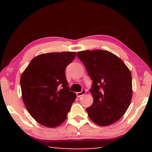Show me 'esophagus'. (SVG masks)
<instances>
[{"label": "esophagus", "mask_w": 152, "mask_h": 152, "mask_svg": "<svg viewBox=\"0 0 152 152\" xmlns=\"http://www.w3.org/2000/svg\"><path fill=\"white\" fill-rule=\"evenodd\" d=\"M86 93V90H82L81 92H76V95H77V97H80L82 95L85 94Z\"/></svg>", "instance_id": "34e87169"}]
</instances>
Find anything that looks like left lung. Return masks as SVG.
<instances>
[{
    "label": "left lung",
    "instance_id": "obj_1",
    "mask_svg": "<svg viewBox=\"0 0 152 152\" xmlns=\"http://www.w3.org/2000/svg\"><path fill=\"white\" fill-rule=\"evenodd\" d=\"M93 82L90 92L93 103L87 108L92 121L107 126L121 118L132 98V74L121 59L108 51L86 50L77 53Z\"/></svg>",
    "mask_w": 152,
    "mask_h": 152
}]
</instances>
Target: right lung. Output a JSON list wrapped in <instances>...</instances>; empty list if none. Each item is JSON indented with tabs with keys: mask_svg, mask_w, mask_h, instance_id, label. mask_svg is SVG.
I'll return each instance as SVG.
<instances>
[{
	"mask_svg": "<svg viewBox=\"0 0 152 152\" xmlns=\"http://www.w3.org/2000/svg\"><path fill=\"white\" fill-rule=\"evenodd\" d=\"M76 56L75 51L40 54L32 59L20 77L25 106L45 127L61 125L75 101L76 94L69 90L65 70Z\"/></svg>",
	"mask_w": 152,
	"mask_h": 152,
	"instance_id": "add662e5",
	"label": "right lung"
}]
</instances>
